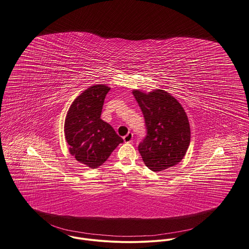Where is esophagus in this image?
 I'll list each match as a JSON object with an SVG mask.
<instances>
[{"label": "esophagus", "mask_w": 249, "mask_h": 249, "mask_svg": "<svg viewBox=\"0 0 249 249\" xmlns=\"http://www.w3.org/2000/svg\"><path fill=\"white\" fill-rule=\"evenodd\" d=\"M133 134L132 133H128L124 138H123V140H124V142H127V143H130V142H133Z\"/></svg>", "instance_id": "34e87169"}]
</instances>
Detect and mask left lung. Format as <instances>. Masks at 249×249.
<instances>
[{
  "mask_svg": "<svg viewBox=\"0 0 249 249\" xmlns=\"http://www.w3.org/2000/svg\"><path fill=\"white\" fill-rule=\"evenodd\" d=\"M133 94L144 115L147 136L139 145L145 165L155 172L179 163L191 142L188 115L170 93L154 89L145 93L134 89Z\"/></svg>",
  "mask_w": 249,
  "mask_h": 249,
  "instance_id": "1",
  "label": "left lung"
}]
</instances>
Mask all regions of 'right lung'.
<instances>
[{
    "label": "right lung",
    "instance_id": "obj_1",
    "mask_svg": "<svg viewBox=\"0 0 249 249\" xmlns=\"http://www.w3.org/2000/svg\"><path fill=\"white\" fill-rule=\"evenodd\" d=\"M110 88L94 85L71 104L64 121V136L69 153L89 166L97 168L123 142L113 128L101 119L104 100Z\"/></svg>",
    "mask_w": 249,
    "mask_h": 249
}]
</instances>
